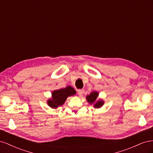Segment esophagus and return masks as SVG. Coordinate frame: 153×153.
Listing matches in <instances>:
<instances>
[{
  "label": "esophagus",
  "instance_id": "34e87169",
  "mask_svg": "<svg viewBox=\"0 0 153 153\" xmlns=\"http://www.w3.org/2000/svg\"><path fill=\"white\" fill-rule=\"evenodd\" d=\"M84 92H85L84 89H78V94L79 95V96H82L83 94L84 93Z\"/></svg>",
  "mask_w": 153,
  "mask_h": 153
}]
</instances>
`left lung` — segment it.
<instances>
[{"mask_svg": "<svg viewBox=\"0 0 153 153\" xmlns=\"http://www.w3.org/2000/svg\"><path fill=\"white\" fill-rule=\"evenodd\" d=\"M98 92H96V91H93V92H92L89 95L87 96L86 98H87V100L88 102H89L91 104H92V103H94V102H96V99H97V98H98ZM103 103H104L103 101L98 100V101H96V102L95 103L94 106L96 108H100L101 106L103 105Z\"/></svg>", "mask_w": 153, "mask_h": 153, "instance_id": "obj_1", "label": "left lung"}]
</instances>
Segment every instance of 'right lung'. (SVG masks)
I'll list each match as a JSON object with an SVG mask.
<instances>
[{"instance_id": "right-lung-1", "label": "right lung", "mask_w": 153, "mask_h": 153, "mask_svg": "<svg viewBox=\"0 0 153 153\" xmlns=\"http://www.w3.org/2000/svg\"><path fill=\"white\" fill-rule=\"evenodd\" d=\"M76 94V91L71 86L55 90L52 93V98L48 100V105L52 108H56L65 102L68 96Z\"/></svg>"}]
</instances>
